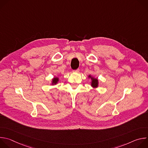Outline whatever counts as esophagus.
Masks as SVG:
<instances>
[{
	"label": "esophagus",
	"instance_id": "34e87169",
	"mask_svg": "<svg viewBox=\"0 0 148 148\" xmlns=\"http://www.w3.org/2000/svg\"><path fill=\"white\" fill-rule=\"evenodd\" d=\"M79 69H77L75 70H73V72H74V73H79Z\"/></svg>",
	"mask_w": 148,
	"mask_h": 148
}]
</instances>
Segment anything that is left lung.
Returning a JSON list of instances; mask_svg holds the SVG:
<instances>
[{
  "label": "left lung",
  "instance_id": "1",
  "mask_svg": "<svg viewBox=\"0 0 148 148\" xmlns=\"http://www.w3.org/2000/svg\"><path fill=\"white\" fill-rule=\"evenodd\" d=\"M88 78L91 79V86L93 88H97L98 87V80L97 78H95L92 77L91 75L88 76Z\"/></svg>",
  "mask_w": 148,
  "mask_h": 148
}]
</instances>
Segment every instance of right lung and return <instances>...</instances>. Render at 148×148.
Segmentation results:
<instances>
[{
  "label": "right lung",
  "instance_id": "add662e5",
  "mask_svg": "<svg viewBox=\"0 0 148 148\" xmlns=\"http://www.w3.org/2000/svg\"><path fill=\"white\" fill-rule=\"evenodd\" d=\"M58 81H59V78L58 77H54L52 79V82H51L52 84H52V85H56V84H57L58 83Z\"/></svg>",
  "mask_w": 148,
  "mask_h": 148
}]
</instances>
